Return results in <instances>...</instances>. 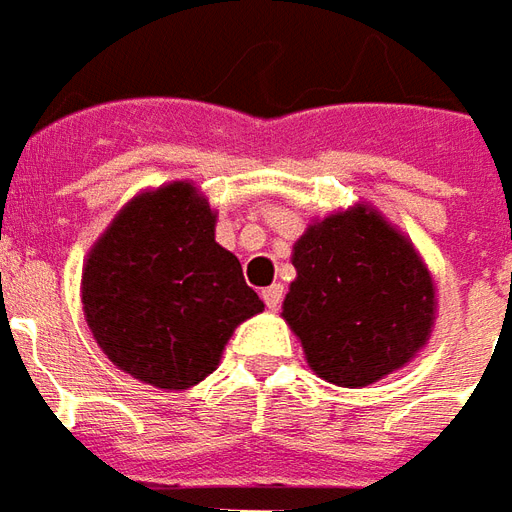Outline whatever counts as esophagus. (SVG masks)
Here are the masks:
<instances>
[{
  "instance_id": "1",
  "label": "esophagus",
  "mask_w": 512,
  "mask_h": 512,
  "mask_svg": "<svg viewBox=\"0 0 512 512\" xmlns=\"http://www.w3.org/2000/svg\"><path fill=\"white\" fill-rule=\"evenodd\" d=\"M261 299H264V305L270 307V310H278L280 302H283V286H280V283H272L270 288L261 291Z\"/></svg>"
}]
</instances>
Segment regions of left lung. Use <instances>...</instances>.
<instances>
[{"label":"left lung","instance_id":"1","mask_svg":"<svg viewBox=\"0 0 512 512\" xmlns=\"http://www.w3.org/2000/svg\"><path fill=\"white\" fill-rule=\"evenodd\" d=\"M283 318L318 378L361 388L405 367L434 326L432 275L413 242L370 205L307 226Z\"/></svg>","mask_w":512,"mask_h":512}]
</instances>
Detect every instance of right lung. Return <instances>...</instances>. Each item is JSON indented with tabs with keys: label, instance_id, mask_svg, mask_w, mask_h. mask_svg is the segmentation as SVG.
<instances>
[{
	"label": "right lung",
	"instance_id": "add662e5",
	"mask_svg": "<svg viewBox=\"0 0 512 512\" xmlns=\"http://www.w3.org/2000/svg\"><path fill=\"white\" fill-rule=\"evenodd\" d=\"M83 315L118 370L156 388L197 386L237 326L264 310L215 213L188 180L126 202L83 264Z\"/></svg>",
	"mask_w": 512,
	"mask_h": 512
}]
</instances>
